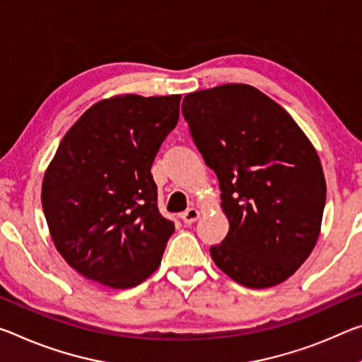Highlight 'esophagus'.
<instances>
[{"instance_id":"1","label":"esophagus","mask_w":362,"mask_h":362,"mask_svg":"<svg viewBox=\"0 0 362 362\" xmlns=\"http://www.w3.org/2000/svg\"><path fill=\"white\" fill-rule=\"evenodd\" d=\"M198 217H199V211L197 208H190V209H187L185 212H182V214H180V219L185 223L197 222Z\"/></svg>"}]
</instances>
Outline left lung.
<instances>
[{"label":"left lung","instance_id":"1","mask_svg":"<svg viewBox=\"0 0 362 362\" xmlns=\"http://www.w3.org/2000/svg\"><path fill=\"white\" fill-rule=\"evenodd\" d=\"M194 145L216 172L228 233L211 246L240 285L267 288L293 275L319 238L325 177L313 143L274 100L245 83L188 93Z\"/></svg>","mask_w":362,"mask_h":362}]
</instances>
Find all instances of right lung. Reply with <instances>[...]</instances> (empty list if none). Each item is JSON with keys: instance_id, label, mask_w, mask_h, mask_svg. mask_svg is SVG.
<instances>
[{"instance_id": "right-lung-1", "label": "right lung", "mask_w": 362, "mask_h": 362, "mask_svg": "<svg viewBox=\"0 0 362 362\" xmlns=\"http://www.w3.org/2000/svg\"><path fill=\"white\" fill-rule=\"evenodd\" d=\"M180 95L101 100L69 129L43 177L56 250L85 279L132 288L156 271L174 233L151 165L179 120Z\"/></svg>"}]
</instances>
